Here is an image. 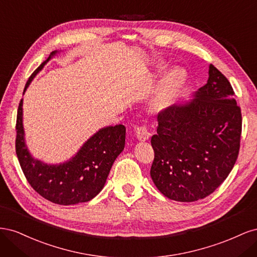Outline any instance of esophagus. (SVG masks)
<instances>
[{
  "instance_id": "1",
  "label": "esophagus",
  "mask_w": 257,
  "mask_h": 257,
  "mask_svg": "<svg viewBox=\"0 0 257 257\" xmlns=\"http://www.w3.org/2000/svg\"><path fill=\"white\" fill-rule=\"evenodd\" d=\"M135 133H136L137 138L139 139V141H142V142L148 141V139H149V137H150V135H151L149 130H148V127L145 126V125L137 127L136 131H135Z\"/></svg>"
}]
</instances>
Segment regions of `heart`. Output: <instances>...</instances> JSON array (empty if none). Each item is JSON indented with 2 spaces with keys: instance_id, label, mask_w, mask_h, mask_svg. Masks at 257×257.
I'll list each match as a JSON object with an SVG mask.
<instances>
[{
  "instance_id": "obj_1",
  "label": "heart",
  "mask_w": 257,
  "mask_h": 257,
  "mask_svg": "<svg viewBox=\"0 0 257 257\" xmlns=\"http://www.w3.org/2000/svg\"><path fill=\"white\" fill-rule=\"evenodd\" d=\"M185 78L184 72L179 68L170 69L165 74L151 102L155 110H163L172 104L185 83Z\"/></svg>"
}]
</instances>
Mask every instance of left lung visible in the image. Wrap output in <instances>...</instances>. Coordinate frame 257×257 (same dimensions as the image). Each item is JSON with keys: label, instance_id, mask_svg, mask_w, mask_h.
I'll use <instances>...</instances> for the list:
<instances>
[{"label": "left lung", "instance_id": "8db88e82", "mask_svg": "<svg viewBox=\"0 0 257 257\" xmlns=\"http://www.w3.org/2000/svg\"><path fill=\"white\" fill-rule=\"evenodd\" d=\"M234 95L226 77L210 64L208 81L193 99L158 114L150 175L163 195L191 203L210 195L227 178L238 158L242 125Z\"/></svg>", "mask_w": 257, "mask_h": 257}]
</instances>
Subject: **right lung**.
<instances>
[{
	"label": "right lung",
	"instance_id": "1",
	"mask_svg": "<svg viewBox=\"0 0 257 257\" xmlns=\"http://www.w3.org/2000/svg\"><path fill=\"white\" fill-rule=\"evenodd\" d=\"M57 52L52 51L31 75L23 94L34 77ZM22 105L23 99L20 100L17 112L16 153L30 185L41 196L58 205H76L94 198L104 188L113 162L124 149L125 126L118 124L100 128L72 159L60 164H47L34 159L29 152L22 123Z\"/></svg>",
	"mask_w": 257,
	"mask_h": 257
}]
</instances>
